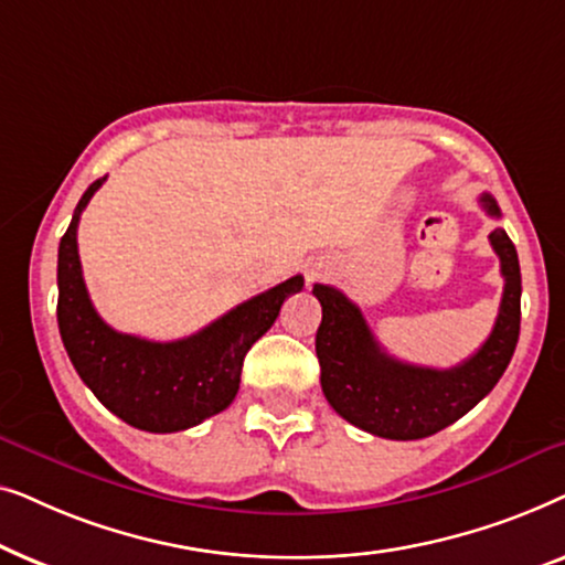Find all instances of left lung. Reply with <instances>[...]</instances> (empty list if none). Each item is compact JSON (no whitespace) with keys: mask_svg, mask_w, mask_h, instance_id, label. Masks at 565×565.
I'll return each instance as SVG.
<instances>
[{"mask_svg":"<svg viewBox=\"0 0 565 565\" xmlns=\"http://www.w3.org/2000/svg\"><path fill=\"white\" fill-rule=\"evenodd\" d=\"M478 203L491 218L501 211L489 192ZM504 275V296L491 334L473 358L450 370L422 367L391 358L377 344L365 316L344 292L331 285H313L321 303L316 331V358L321 388L331 408L354 427L385 439H422L450 427L489 396L512 360L520 339L522 275L512 238L504 228L489 234Z\"/></svg>","mask_w":565,"mask_h":565,"instance_id":"1","label":"left lung"}]
</instances>
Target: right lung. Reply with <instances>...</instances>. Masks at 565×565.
I'll return each mask as SVG.
<instances>
[{
	"mask_svg": "<svg viewBox=\"0 0 565 565\" xmlns=\"http://www.w3.org/2000/svg\"><path fill=\"white\" fill-rule=\"evenodd\" d=\"M105 180L89 184L58 244L61 339L84 385L130 427L159 435L190 429L231 406L246 352L273 327L285 298L303 288V277L296 275L244 300L177 342L120 334L92 306L76 249L79 215Z\"/></svg>",
	"mask_w": 565,
	"mask_h": 565,
	"instance_id": "right-lung-1",
	"label": "right lung"
}]
</instances>
